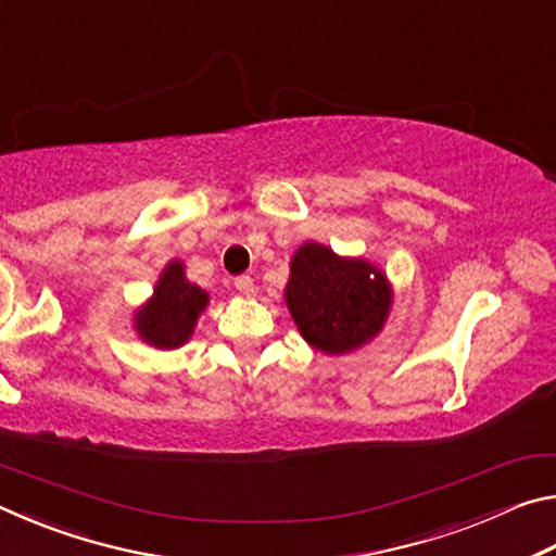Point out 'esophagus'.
I'll list each match as a JSON object with an SVG mask.
<instances>
[{
	"instance_id": "1",
	"label": "esophagus",
	"mask_w": 556,
	"mask_h": 556,
	"mask_svg": "<svg viewBox=\"0 0 556 556\" xmlns=\"http://www.w3.org/2000/svg\"><path fill=\"white\" fill-rule=\"evenodd\" d=\"M235 289H238L240 294H255V281H252V277L248 275H240L235 277Z\"/></svg>"
}]
</instances>
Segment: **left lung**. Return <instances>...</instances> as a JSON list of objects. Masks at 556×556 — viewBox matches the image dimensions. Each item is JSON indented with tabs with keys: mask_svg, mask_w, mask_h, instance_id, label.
<instances>
[{
	"mask_svg": "<svg viewBox=\"0 0 556 556\" xmlns=\"http://www.w3.org/2000/svg\"><path fill=\"white\" fill-rule=\"evenodd\" d=\"M285 296L301 336L324 353L368 343L390 312V287L378 267L316 242L296 250Z\"/></svg>",
	"mask_w": 556,
	"mask_h": 556,
	"instance_id": "left-lung-1",
	"label": "left lung"
}]
</instances>
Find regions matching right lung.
<instances>
[{"label": "right lung", "instance_id": "add662e5", "mask_svg": "<svg viewBox=\"0 0 556 556\" xmlns=\"http://www.w3.org/2000/svg\"><path fill=\"white\" fill-rule=\"evenodd\" d=\"M205 304L208 294L186 281L181 262H172L159 279L152 301L137 312V331L156 348H178L193 333Z\"/></svg>", "mask_w": 556, "mask_h": 556}]
</instances>
